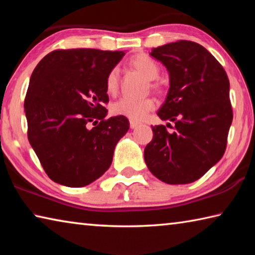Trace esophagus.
Segmentation results:
<instances>
[{
	"label": "esophagus",
	"instance_id": "esophagus-1",
	"mask_svg": "<svg viewBox=\"0 0 255 255\" xmlns=\"http://www.w3.org/2000/svg\"><path fill=\"white\" fill-rule=\"evenodd\" d=\"M129 125H130V128L131 129H133V128H136L138 125H139V123H137V122H132V120H130V123H129Z\"/></svg>",
	"mask_w": 255,
	"mask_h": 255
}]
</instances>
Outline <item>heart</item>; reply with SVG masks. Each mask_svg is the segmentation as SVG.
I'll return each mask as SVG.
<instances>
[{"label":"heart","instance_id":"heart-1","mask_svg":"<svg viewBox=\"0 0 255 255\" xmlns=\"http://www.w3.org/2000/svg\"><path fill=\"white\" fill-rule=\"evenodd\" d=\"M131 66L139 71L147 80H155L159 74L157 63L148 55L138 54L130 59ZM118 68H112L106 80V90L109 94H115L118 90ZM153 88H157V84H153ZM155 107V102L152 98L133 99L125 97L116 101L111 106V112L115 116H123L132 122H138L143 119L149 111Z\"/></svg>","mask_w":255,"mask_h":255}]
</instances>
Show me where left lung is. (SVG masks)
<instances>
[{
	"label": "left lung",
	"mask_w": 255,
	"mask_h": 255,
	"mask_svg": "<svg viewBox=\"0 0 255 255\" xmlns=\"http://www.w3.org/2000/svg\"><path fill=\"white\" fill-rule=\"evenodd\" d=\"M150 56L170 75L169 92L157 116L175 126L172 132L163 125L152 127L145 163L163 182L191 183L225 153L233 120L230 81L218 60L197 42H171L153 48Z\"/></svg>",
	"instance_id": "left-lung-1"
}]
</instances>
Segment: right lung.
<instances>
[{"instance_id": "add662e5", "label": "right lung", "mask_w": 255, "mask_h": 255, "mask_svg": "<svg viewBox=\"0 0 255 255\" xmlns=\"http://www.w3.org/2000/svg\"><path fill=\"white\" fill-rule=\"evenodd\" d=\"M124 55L91 48L57 49L33 70L24 99L28 139L54 182L85 187L110 167L129 122L123 116L106 119V80ZM90 122L98 125L89 129Z\"/></svg>"}]
</instances>
